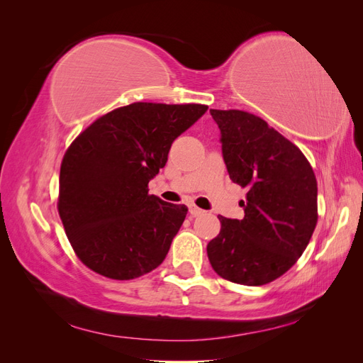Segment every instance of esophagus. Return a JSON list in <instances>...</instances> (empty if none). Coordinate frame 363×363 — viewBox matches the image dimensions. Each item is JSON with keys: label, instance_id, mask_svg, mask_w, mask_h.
<instances>
[{"label": "esophagus", "instance_id": "obj_1", "mask_svg": "<svg viewBox=\"0 0 363 363\" xmlns=\"http://www.w3.org/2000/svg\"><path fill=\"white\" fill-rule=\"evenodd\" d=\"M189 212H191L192 216H200L204 211H203V208H200V207H196L195 204H189Z\"/></svg>", "mask_w": 363, "mask_h": 363}]
</instances>
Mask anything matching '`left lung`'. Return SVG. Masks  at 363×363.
Returning a JSON list of instances; mask_svg holds the SVG:
<instances>
[{"instance_id": "1", "label": "left lung", "mask_w": 363, "mask_h": 363, "mask_svg": "<svg viewBox=\"0 0 363 363\" xmlns=\"http://www.w3.org/2000/svg\"><path fill=\"white\" fill-rule=\"evenodd\" d=\"M223 157L233 183L247 189L245 216H218L221 232L207 244L218 276L260 286L283 276L303 255L318 221V186L298 147L262 118L215 111Z\"/></svg>"}]
</instances>
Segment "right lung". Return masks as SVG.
<instances>
[{"instance_id": "1", "label": "right lung", "mask_w": 363, "mask_h": 363, "mask_svg": "<svg viewBox=\"0 0 363 363\" xmlns=\"http://www.w3.org/2000/svg\"><path fill=\"white\" fill-rule=\"evenodd\" d=\"M203 104L133 103L98 118L60 167L59 215L75 255L113 280H131L167 257L188 207L148 194L172 142L204 113Z\"/></svg>"}]
</instances>
